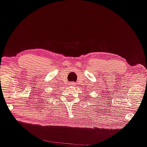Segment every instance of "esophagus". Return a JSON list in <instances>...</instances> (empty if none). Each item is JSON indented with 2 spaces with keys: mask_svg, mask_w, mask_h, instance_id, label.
<instances>
[{
  "mask_svg": "<svg viewBox=\"0 0 147 147\" xmlns=\"http://www.w3.org/2000/svg\"><path fill=\"white\" fill-rule=\"evenodd\" d=\"M69 85H70L71 86H75L76 85V83H74V82H71L70 83H69Z\"/></svg>",
  "mask_w": 147,
  "mask_h": 147,
  "instance_id": "34e87169",
  "label": "esophagus"
}]
</instances>
